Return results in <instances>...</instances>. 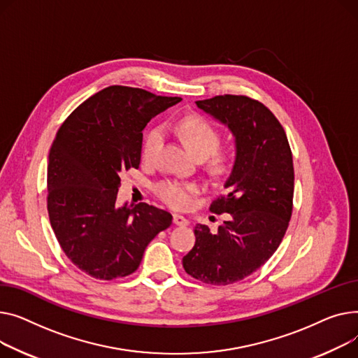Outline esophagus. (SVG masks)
Instances as JSON below:
<instances>
[{"mask_svg": "<svg viewBox=\"0 0 358 358\" xmlns=\"http://www.w3.org/2000/svg\"><path fill=\"white\" fill-rule=\"evenodd\" d=\"M173 224L179 225V227H185L189 224V221L183 217V215H179V214H173Z\"/></svg>", "mask_w": 358, "mask_h": 358, "instance_id": "obj_1", "label": "esophagus"}]
</instances>
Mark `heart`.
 Wrapping results in <instances>:
<instances>
[{"instance_id":"obj_1","label":"heart","mask_w":358,"mask_h":358,"mask_svg":"<svg viewBox=\"0 0 358 358\" xmlns=\"http://www.w3.org/2000/svg\"><path fill=\"white\" fill-rule=\"evenodd\" d=\"M178 133L186 147L198 159H206L209 155L208 169L214 176H224L231 172L234 164V156L228 152H218L221 145V133L215 125L202 115H187L178 124ZM163 138V130L156 127L149 131L143 143V159L152 160ZM198 186L179 180L167 179L156 186L157 196L171 208L187 209L194 202V195Z\"/></svg>"}]
</instances>
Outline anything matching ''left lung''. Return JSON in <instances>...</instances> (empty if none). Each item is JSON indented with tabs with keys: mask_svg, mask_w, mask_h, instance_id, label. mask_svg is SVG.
Masks as SVG:
<instances>
[{
	"mask_svg": "<svg viewBox=\"0 0 358 358\" xmlns=\"http://www.w3.org/2000/svg\"><path fill=\"white\" fill-rule=\"evenodd\" d=\"M236 137V162L225 194L213 201L228 214L217 233L196 224L194 248L183 257L189 276L206 285H231L253 275L280 245L293 209L292 150L279 120L264 103L245 95L196 101Z\"/></svg>",
	"mask_w": 358,
	"mask_h": 358,
	"instance_id": "8db88e82",
	"label": "left lung"
}]
</instances>
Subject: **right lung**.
Wrapping results in <instances>:
<instances>
[{
    "label": "right lung",
    "mask_w": 358,
    "mask_h": 358,
    "mask_svg": "<svg viewBox=\"0 0 358 358\" xmlns=\"http://www.w3.org/2000/svg\"><path fill=\"white\" fill-rule=\"evenodd\" d=\"M180 101L113 85L60 125L48 164L50 225L63 253L91 278L131 275L147 244L172 224L163 209L145 202L118 208L115 201L120 176L138 169L147 122Z\"/></svg>",
    "instance_id": "obj_1"
}]
</instances>
